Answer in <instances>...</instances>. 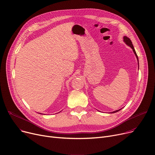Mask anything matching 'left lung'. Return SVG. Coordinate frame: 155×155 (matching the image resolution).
<instances>
[{"label":"left lung","mask_w":155,"mask_h":155,"mask_svg":"<svg viewBox=\"0 0 155 155\" xmlns=\"http://www.w3.org/2000/svg\"><path fill=\"white\" fill-rule=\"evenodd\" d=\"M123 40H124V42L128 45V46H130L132 49H133V52H134V54H135V55H136V57H137V60H138V55H137V53H136V51H135V48H134V47H133V44H132V42H131V40L128 38V37H126V36H125L124 37H123ZM138 65H139V61H138ZM121 109H120V110H116V111H113V112H111V113H116V112H118V111H120Z\"/></svg>","instance_id":"8db88e82"}]
</instances>
